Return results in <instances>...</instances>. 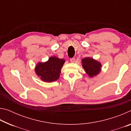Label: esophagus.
Here are the masks:
<instances>
[{"label":"esophagus","instance_id":"obj_1","mask_svg":"<svg viewBox=\"0 0 131 131\" xmlns=\"http://www.w3.org/2000/svg\"><path fill=\"white\" fill-rule=\"evenodd\" d=\"M70 62L72 63H74V62H75V58H71L70 59Z\"/></svg>","mask_w":131,"mask_h":131}]
</instances>
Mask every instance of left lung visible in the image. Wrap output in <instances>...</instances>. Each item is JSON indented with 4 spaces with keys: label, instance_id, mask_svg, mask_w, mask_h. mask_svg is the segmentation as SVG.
Listing matches in <instances>:
<instances>
[{
    "label": "left lung",
    "instance_id": "1",
    "mask_svg": "<svg viewBox=\"0 0 131 131\" xmlns=\"http://www.w3.org/2000/svg\"><path fill=\"white\" fill-rule=\"evenodd\" d=\"M81 65L84 71L91 78L96 76L101 72V63L93 58L86 57L82 59Z\"/></svg>",
    "mask_w": 131,
    "mask_h": 131
}]
</instances>
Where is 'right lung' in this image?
Instances as JSON below:
<instances>
[{
	"mask_svg": "<svg viewBox=\"0 0 131 131\" xmlns=\"http://www.w3.org/2000/svg\"><path fill=\"white\" fill-rule=\"evenodd\" d=\"M65 62V59L51 57L47 61L37 63L35 66V72L42 81L51 83L59 78L61 69Z\"/></svg>",
	"mask_w": 131,
	"mask_h": 131,
	"instance_id": "add662e5",
	"label": "right lung"
}]
</instances>
